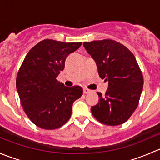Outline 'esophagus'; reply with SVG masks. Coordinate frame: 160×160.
Returning <instances> with one entry per match:
<instances>
[{"instance_id": "1", "label": "esophagus", "mask_w": 160, "mask_h": 160, "mask_svg": "<svg viewBox=\"0 0 160 160\" xmlns=\"http://www.w3.org/2000/svg\"><path fill=\"white\" fill-rule=\"evenodd\" d=\"M83 92L85 94H88V93H90V92H91V90H89V89H88V88H83Z\"/></svg>"}]
</instances>
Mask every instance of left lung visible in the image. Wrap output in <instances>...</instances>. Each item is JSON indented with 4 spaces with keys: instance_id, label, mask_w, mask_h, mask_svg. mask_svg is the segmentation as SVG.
<instances>
[{
    "instance_id": "1",
    "label": "left lung",
    "mask_w": 160,
    "mask_h": 160,
    "mask_svg": "<svg viewBox=\"0 0 160 160\" xmlns=\"http://www.w3.org/2000/svg\"><path fill=\"white\" fill-rule=\"evenodd\" d=\"M83 45L96 63L99 76L108 82L105 95L97 92L98 102L91 108L92 115L105 125L122 124L137 108L143 88L136 58L126 46L109 39Z\"/></svg>"
}]
</instances>
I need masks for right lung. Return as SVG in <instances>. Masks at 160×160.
<instances>
[{
	"mask_svg": "<svg viewBox=\"0 0 160 160\" xmlns=\"http://www.w3.org/2000/svg\"><path fill=\"white\" fill-rule=\"evenodd\" d=\"M82 42L45 39L32 48L17 75L16 87L24 111L31 121L44 129H55L68 121L72 104L83 94L82 87H66L56 79L68 55Z\"/></svg>",
	"mask_w": 160,
	"mask_h": 160,
	"instance_id": "1",
	"label": "right lung"
}]
</instances>
